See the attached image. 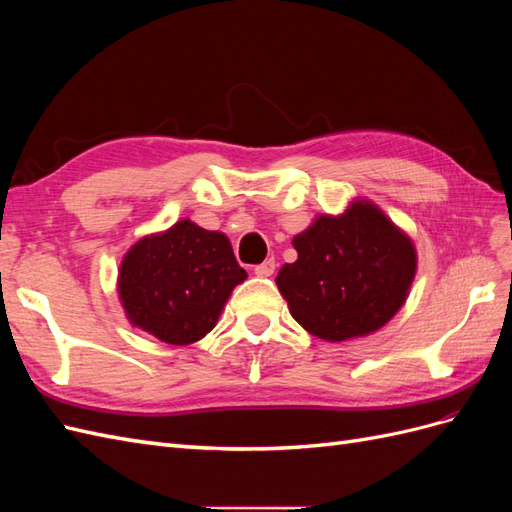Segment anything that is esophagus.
<instances>
[{"label": "esophagus", "mask_w": 512, "mask_h": 512, "mask_svg": "<svg viewBox=\"0 0 512 512\" xmlns=\"http://www.w3.org/2000/svg\"><path fill=\"white\" fill-rule=\"evenodd\" d=\"M254 273H256L258 277H269V275H273V273H275V260H273V258H267L265 262H260V265L254 267Z\"/></svg>", "instance_id": "obj_1"}]
</instances>
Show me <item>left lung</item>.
Returning a JSON list of instances; mask_svg holds the SVG:
<instances>
[{"label": "left lung", "instance_id": "left-lung-1", "mask_svg": "<svg viewBox=\"0 0 512 512\" xmlns=\"http://www.w3.org/2000/svg\"><path fill=\"white\" fill-rule=\"evenodd\" d=\"M299 258L275 277L290 314L327 342L371 335L406 303L416 247L365 198L339 215H318L292 239Z\"/></svg>", "mask_w": 512, "mask_h": 512}]
</instances>
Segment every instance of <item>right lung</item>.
I'll return each mask as SVG.
<instances>
[{"instance_id":"obj_1","label":"right lung","mask_w":512,"mask_h":512,"mask_svg":"<svg viewBox=\"0 0 512 512\" xmlns=\"http://www.w3.org/2000/svg\"><path fill=\"white\" fill-rule=\"evenodd\" d=\"M245 277L226 235L181 220L130 247L117 292L132 327L164 344L188 346L215 327Z\"/></svg>"}]
</instances>
